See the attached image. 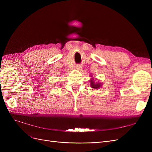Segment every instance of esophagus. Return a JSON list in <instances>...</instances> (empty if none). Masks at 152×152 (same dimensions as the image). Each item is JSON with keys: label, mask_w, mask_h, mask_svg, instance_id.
<instances>
[{"label": "esophagus", "mask_w": 152, "mask_h": 152, "mask_svg": "<svg viewBox=\"0 0 152 152\" xmlns=\"http://www.w3.org/2000/svg\"><path fill=\"white\" fill-rule=\"evenodd\" d=\"M76 69L78 70H82V66L80 65H77L76 66Z\"/></svg>", "instance_id": "34e87169"}]
</instances>
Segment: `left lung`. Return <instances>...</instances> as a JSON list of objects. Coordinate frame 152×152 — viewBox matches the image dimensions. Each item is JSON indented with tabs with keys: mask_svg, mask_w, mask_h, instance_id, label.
I'll use <instances>...</instances> for the list:
<instances>
[{
	"mask_svg": "<svg viewBox=\"0 0 152 152\" xmlns=\"http://www.w3.org/2000/svg\"><path fill=\"white\" fill-rule=\"evenodd\" d=\"M91 86L92 88L98 89L100 87V84H94V82L93 81V80H91Z\"/></svg>",
	"mask_w": 152,
	"mask_h": 152,
	"instance_id": "8db88e82",
	"label": "left lung"
}]
</instances>
